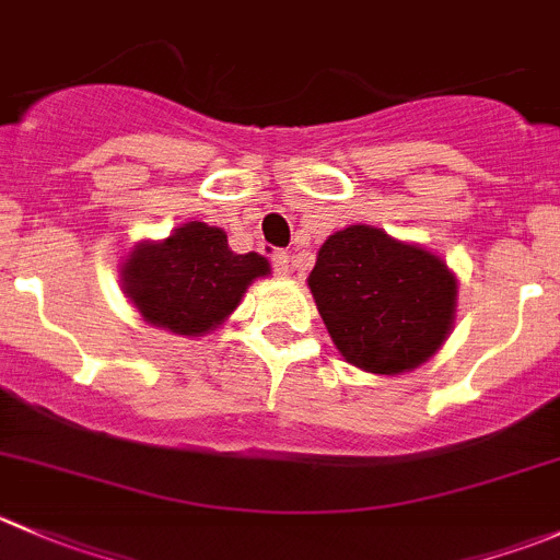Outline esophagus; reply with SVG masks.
<instances>
[{"label":"esophagus","mask_w":560,"mask_h":560,"mask_svg":"<svg viewBox=\"0 0 560 560\" xmlns=\"http://www.w3.org/2000/svg\"><path fill=\"white\" fill-rule=\"evenodd\" d=\"M270 262H273V270L279 276H290V254L273 252V254H270Z\"/></svg>","instance_id":"obj_1"}]
</instances>
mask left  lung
<instances>
[{
	"mask_svg": "<svg viewBox=\"0 0 560 560\" xmlns=\"http://www.w3.org/2000/svg\"><path fill=\"white\" fill-rule=\"evenodd\" d=\"M308 290L336 350L374 374L430 361L457 314V279L441 257L366 224L323 243Z\"/></svg>",
	"mask_w": 560,
	"mask_h": 560,
	"instance_id": "left-lung-1",
	"label": "left lung"
}]
</instances>
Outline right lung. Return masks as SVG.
I'll list each match as a JSON object with an SVG mask.
<instances>
[{
    "label": "right lung",
    "instance_id": "add662e5",
    "mask_svg": "<svg viewBox=\"0 0 560 560\" xmlns=\"http://www.w3.org/2000/svg\"><path fill=\"white\" fill-rule=\"evenodd\" d=\"M268 273V259L232 252L224 230L188 221L166 241L133 246L122 265V290L144 323L202 336L241 306L254 279Z\"/></svg>",
    "mask_w": 560,
    "mask_h": 560
}]
</instances>
